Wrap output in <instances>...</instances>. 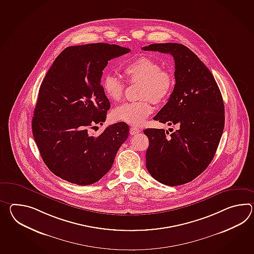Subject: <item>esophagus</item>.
I'll use <instances>...</instances> for the list:
<instances>
[{
  "label": "esophagus",
  "instance_id": "esophagus-1",
  "mask_svg": "<svg viewBox=\"0 0 254 254\" xmlns=\"http://www.w3.org/2000/svg\"><path fill=\"white\" fill-rule=\"evenodd\" d=\"M129 131L131 135H136V134H138L140 132L141 130L139 128H137V127H131Z\"/></svg>",
  "mask_w": 254,
  "mask_h": 254
}]
</instances>
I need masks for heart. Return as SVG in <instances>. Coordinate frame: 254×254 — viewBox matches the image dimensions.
<instances>
[{"label": "heart", "instance_id": "heart-1", "mask_svg": "<svg viewBox=\"0 0 254 254\" xmlns=\"http://www.w3.org/2000/svg\"><path fill=\"white\" fill-rule=\"evenodd\" d=\"M126 80L128 83H137L139 101L125 103L115 109L112 117L115 120L139 127L145 123L153 112L151 101L160 104L171 94L175 85L173 74L168 69L160 67L159 63L148 57H139L128 63L123 68ZM125 83L120 79L108 74L102 81V87L110 101L119 102L124 96Z\"/></svg>", "mask_w": 254, "mask_h": 254}]
</instances>
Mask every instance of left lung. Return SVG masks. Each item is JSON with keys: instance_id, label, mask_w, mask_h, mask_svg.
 Returning <instances> with one entry per match:
<instances>
[{"instance_id": "1", "label": "left lung", "mask_w": 254, "mask_h": 254, "mask_svg": "<svg viewBox=\"0 0 254 254\" xmlns=\"http://www.w3.org/2000/svg\"><path fill=\"white\" fill-rule=\"evenodd\" d=\"M144 51L170 54L176 84L169 101L154 119L178 129L147 128L146 165L149 174L168 186L193 181L208 168L222 135L225 115L220 88L212 73L185 45L152 44Z\"/></svg>"}]
</instances>
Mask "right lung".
<instances>
[{"label":"right lung","instance_id":"1","mask_svg":"<svg viewBox=\"0 0 254 254\" xmlns=\"http://www.w3.org/2000/svg\"><path fill=\"white\" fill-rule=\"evenodd\" d=\"M130 49L104 43L69 46L56 58L40 86L32 129L41 157L62 180L85 186L111 169L129 127L108 126L100 135L89 129L103 124L110 108L101 85L108 61Z\"/></svg>","mask_w":254,"mask_h":254}]
</instances>
